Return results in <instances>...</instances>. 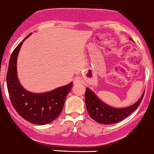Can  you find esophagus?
Instances as JSON below:
<instances>
[{"label": "esophagus", "instance_id": "34e87169", "mask_svg": "<svg viewBox=\"0 0 154 154\" xmlns=\"http://www.w3.org/2000/svg\"><path fill=\"white\" fill-rule=\"evenodd\" d=\"M82 83V80L80 77H75L73 80V84L75 85H79L81 84Z\"/></svg>", "mask_w": 154, "mask_h": 154}]
</instances>
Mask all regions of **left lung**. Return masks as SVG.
<instances>
[{
	"label": "left lung",
	"instance_id": "left-lung-1",
	"mask_svg": "<svg viewBox=\"0 0 154 154\" xmlns=\"http://www.w3.org/2000/svg\"><path fill=\"white\" fill-rule=\"evenodd\" d=\"M144 92L138 102L132 106L125 108H115L103 102L90 88H86L85 102L88 112L94 120L104 125L115 124L124 120L138 107L143 98Z\"/></svg>",
	"mask_w": 154,
	"mask_h": 154
}]
</instances>
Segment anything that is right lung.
Wrapping results in <instances>:
<instances>
[{
  "label": "right lung",
  "mask_w": 154,
  "mask_h": 154,
  "mask_svg": "<svg viewBox=\"0 0 154 154\" xmlns=\"http://www.w3.org/2000/svg\"><path fill=\"white\" fill-rule=\"evenodd\" d=\"M29 34L13 51L9 60L6 83L11 102L18 114L31 123L46 125L55 120L62 112L73 83L49 92L35 94L26 91L17 76L16 62L20 49Z\"/></svg>",
  "instance_id": "right-lung-1"
}]
</instances>
